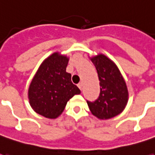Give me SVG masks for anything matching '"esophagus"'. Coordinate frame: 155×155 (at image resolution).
Segmentation results:
<instances>
[{"mask_svg":"<svg viewBox=\"0 0 155 155\" xmlns=\"http://www.w3.org/2000/svg\"><path fill=\"white\" fill-rule=\"evenodd\" d=\"M78 87L80 88V90H82V84H81V83H79V84H78Z\"/></svg>","mask_w":155,"mask_h":155,"instance_id":"obj_1","label":"esophagus"}]
</instances>
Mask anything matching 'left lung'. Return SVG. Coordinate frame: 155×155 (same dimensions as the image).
Returning <instances> with one entry per match:
<instances>
[{
    "mask_svg": "<svg viewBox=\"0 0 155 155\" xmlns=\"http://www.w3.org/2000/svg\"><path fill=\"white\" fill-rule=\"evenodd\" d=\"M91 60L97 71L101 92L96 101H87L88 106L99 119H110L126 106L129 99L126 83L116 64L104 54H98Z\"/></svg>",
    "mask_w": 155,
    "mask_h": 155,
    "instance_id": "obj_1",
    "label": "left lung"
}]
</instances>
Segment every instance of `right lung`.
Wrapping results in <instances>:
<instances>
[{"label": "right lung", "mask_w": 155, "mask_h": 155, "mask_svg": "<svg viewBox=\"0 0 155 155\" xmlns=\"http://www.w3.org/2000/svg\"><path fill=\"white\" fill-rule=\"evenodd\" d=\"M68 61L67 56L54 52L39 67L28 91L30 104L37 114L55 119L62 114L68 101L81 93L66 72Z\"/></svg>", "instance_id": "right-lung-1"}]
</instances>
